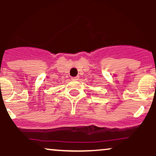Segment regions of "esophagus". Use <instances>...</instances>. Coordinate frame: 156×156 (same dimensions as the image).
Here are the masks:
<instances>
[{
	"mask_svg": "<svg viewBox=\"0 0 156 156\" xmlns=\"http://www.w3.org/2000/svg\"><path fill=\"white\" fill-rule=\"evenodd\" d=\"M72 79H73V80H79V76L73 77V78H72Z\"/></svg>",
	"mask_w": 156,
	"mask_h": 156,
	"instance_id": "34e87169",
	"label": "esophagus"
}]
</instances>
